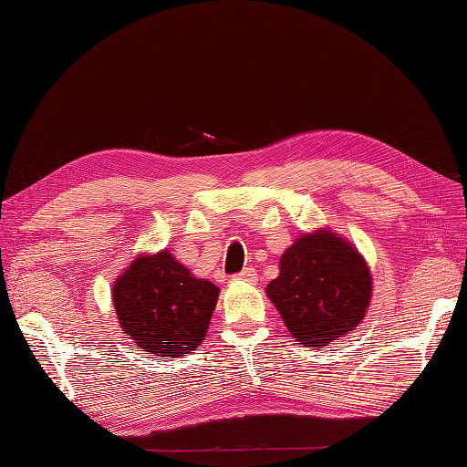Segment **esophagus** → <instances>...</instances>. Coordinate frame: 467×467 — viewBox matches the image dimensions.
I'll use <instances>...</instances> for the list:
<instances>
[{
    "label": "esophagus",
    "mask_w": 467,
    "mask_h": 467,
    "mask_svg": "<svg viewBox=\"0 0 467 467\" xmlns=\"http://www.w3.org/2000/svg\"><path fill=\"white\" fill-rule=\"evenodd\" d=\"M241 281H246V283H254L256 281V271L254 269H251V266H246V269H243L239 275Z\"/></svg>",
    "instance_id": "1"
}]
</instances>
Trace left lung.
<instances>
[{
	"label": "left lung",
	"instance_id": "left-lung-1",
	"mask_svg": "<svg viewBox=\"0 0 467 467\" xmlns=\"http://www.w3.org/2000/svg\"><path fill=\"white\" fill-rule=\"evenodd\" d=\"M373 276L357 246L317 228L303 233L279 259L266 296L301 347H325L355 331L369 309Z\"/></svg>",
	"mask_w": 467,
	"mask_h": 467
}]
</instances>
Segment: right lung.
Wrapping results in <instances>:
<instances>
[{
    "mask_svg": "<svg viewBox=\"0 0 467 467\" xmlns=\"http://www.w3.org/2000/svg\"><path fill=\"white\" fill-rule=\"evenodd\" d=\"M221 289L198 279L171 251L140 253L112 286L120 329L156 357H182L201 347Z\"/></svg>",
    "mask_w": 467,
    "mask_h": 467,
    "instance_id": "right-lung-1",
    "label": "right lung"
}]
</instances>
